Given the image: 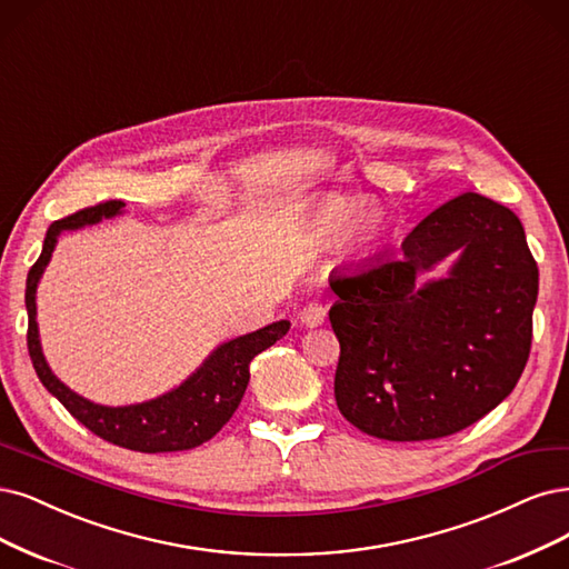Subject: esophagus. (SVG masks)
Listing matches in <instances>:
<instances>
[{
	"label": "esophagus",
	"mask_w": 569,
	"mask_h": 569,
	"mask_svg": "<svg viewBox=\"0 0 569 569\" xmlns=\"http://www.w3.org/2000/svg\"><path fill=\"white\" fill-rule=\"evenodd\" d=\"M299 320H301V325L303 327H320L325 320H327V310H325V306L322 303H306L303 308H301V312H299Z\"/></svg>",
	"instance_id": "1"
}]
</instances>
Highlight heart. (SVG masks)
<instances>
[{
  "mask_svg": "<svg viewBox=\"0 0 569 569\" xmlns=\"http://www.w3.org/2000/svg\"><path fill=\"white\" fill-rule=\"evenodd\" d=\"M356 211V200L343 198V194H327L310 213V230L320 240H331L348 224L343 240L346 253H350V257H367L381 240L386 219L379 209H365L360 213Z\"/></svg>",
  "mask_w": 569,
  "mask_h": 569,
  "instance_id": "1",
  "label": "heart"
}]
</instances>
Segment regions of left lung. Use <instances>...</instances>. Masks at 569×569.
Wrapping results in <instances>:
<instances>
[{
    "instance_id": "obj_1",
    "label": "left lung",
    "mask_w": 569,
    "mask_h": 569,
    "mask_svg": "<svg viewBox=\"0 0 569 569\" xmlns=\"http://www.w3.org/2000/svg\"><path fill=\"white\" fill-rule=\"evenodd\" d=\"M448 276L429 279L451 253ZM429 280L426 281L425 278ZM335 396L362 433L436 440L511 396L532 346L539 270L516 213L463 192L407 234L400 259L329 278Z\"/></svg>"
}]
</instances>
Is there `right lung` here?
Segmentation results:
<instances>
[{"instance_id": "add662e5", "label": "right lung", "mask_w": 569, "mask_h": 569, "mask_svg": "<svg viewBox=\"0 0 569 569\" xmlns=\"http://www.w3.org/2000/svg\"><path fill=\"white\" fill-rule=\"evenodd\" d=\"M122 209L124 202L110 200L77 211L72 217L49 226L42 253H39L37 263L30 268L26 282L30 360L39 381L44 383L49 393L98 438L146 455L183 452V449H192L211 440L228 423L247 390L249 362L261 350L270 348L287 335L289 320L272 322L257 331H249L244 337L217 346L181 386L152 400L108 407L77 396L74 390H70L53 375L42 352V343H39L37 284L44 276V268L51 261V253L61 232L96 226L103 219H112L117 213H122Z\"/></svg>"}]
</instances>
